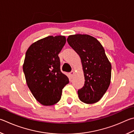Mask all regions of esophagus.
<instances>
[{
	"mask_svg": "<svg viewBox=\"0 0 134 134\" xmlns=\"http://www.w3.org/2000/svg\"><path fill=\"white\" fill-rule=\"evenodd\" d=\"M69 74H70V76L72 77V76H73L74 74V71H71V72H69Z\"/></svg>",
	"mask_w": 134,
	"mask_h": 134,
	"instance_id": "esophagus-1",
	"label": "esophagus"
}]
</instances>
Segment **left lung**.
<instances>
[{
    "label": "left lung",
    "mask_w": 134,
    "mask_h": 134,
    "mask_svg": "<svg viewBox=\"0 0 134 134\" xmlns=\"http://www.w3.org/2000/svg\"><path fill=\"white\" fill-rule=\"evenodd\" d=\"M69 44L81 58L85 82L78 90L80 100L86 104L98 102L110 84L111 64L103 46L87 35H74L67 38Z\"/></svg>",
    "instance_id": "left-lung-1"
}]
</instances>
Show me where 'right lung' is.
<instances>
[{"label": "right lung", "mask_w": 134, "mask_h": 134, "mask_svg": "<svg viewBox=\"0 0 134 134\" xmlns=\"http://www.w3.org/2000/svg\"><path fill=\"white\" fill-rule=\"evenodd\" d=\"M66 42L65 36H48L33 43L27 50L23 65L28 87L43 105L60 101L62 90L69 84L60 70L59 53Z\"/></svg>", "instance_id": "add662e5"}]
</instances>
